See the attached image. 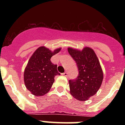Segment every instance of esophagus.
Instances as JSON below:
<instances>
[{
    "mask_svg": "<svg viewBox=\"0 0 125 125\" xmlns=\"http://www.w3.org/2000/svg\"><path fill=\"white\" fill-rule=\"evenodd\" d=\"M62 75H63V76H68V73L65 72V73H62Z\"/></svg>",
    "mask_w": 125,
    "mask_h": 125,
    "instance_id": "esophagus-1",
    "label": "esophagus"
}]
</instances>
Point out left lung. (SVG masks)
Returning a JSON list of instances; mask_svg holds the SVG:
<instances>
[{
	"mask_svg": "<svg viewBox=\"0 0 125 125\" xmlns=\"http://www.w3.org/2000/svg\"><path fill=\"white\" fill-rule=\"evenodd\" d=\"M68 52L78 69L77 78L69 81L70 93L78 101H87L96 94L103 82V72L99 59L90 47H84L82 51L69 47Z\"/></svg>",
	"mask_w": 125,
	"mask_h": 125,
	"instance_id": "left-lung-1",
	"label": "left lung"
}]
</instances>
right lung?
I'll return each instance as SVG.
<instances>
[{
    "mask_svg": "<svg viewBox=\"0 0 125 125\" xmlns=\"http://www.w3.org/2000/svg\"><path fill=\"white\" fill-rule=\"evenodd\" d=\"M61 48L51 51L45 47H40L33 53L25 67L24 82L25 86L35 96H43L51 89L54 77L60 75L57 65L51 62V57L58 53Z\"/></svg>",
    "mask_w": 125,
    "mask_h": 125,
    "instance_id": "1",
    "label": "right lung"
}]
</instances>
